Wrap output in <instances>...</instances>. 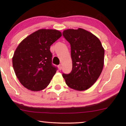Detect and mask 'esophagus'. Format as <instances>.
Masks as SVG:
<instances>
[{
	"label": "esophagus",
	"mask_w": 126,
	"mask_h": 126,
	"mask_svg": "<svg viewBox=\"0 0 126 126\" xmlns=\"http://www.w3.org/2000/svg\"><path fill=\"white\" fill-rule=\"evenodd\" d=\"M58 68H59V69L61 71V70L62 69V65H58Z\"/></svg>",
	"instance_id": "1"
}]
</instances>
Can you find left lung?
<instances>
[{
	"instance_id": "1",
	"label": "left lung",
	"mask_w": 126,
	"mask_h": 126,
	"mask_svg": "<svg viewBox=\"0 0 126 126\" xmlns=\"http://www.w3.org/2000/svg\"><path fill=\"white\" fill-rule=\"evenodd\" d=\"M63 37L71 44L72 70L63 74L67 86L74 90L85 91L94 84L104 65V49L96 36L82 28L68 29Z\"/></svg>"
}]
</instances>
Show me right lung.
I'll list each match as a JSON object with an SVG mask.
<instances>
[{
  "mask_svg": "<svg viewBox=\"0 0 126 126\" xmlns=\"http://www.w3.org/2000/svg\"><path fill=\"white\" fill-rule=\"evenodd\" d=\"M62 36L55 29H41L28 36L17 47L12 58L16 77L32 91L45 89L57 68L52 64L50 46Z\"/></svg>",
  "mask_w": 126,
  "mask_h": 126,
  "instance_id": "1",
  "label": "right lung"
}]
</instances>
